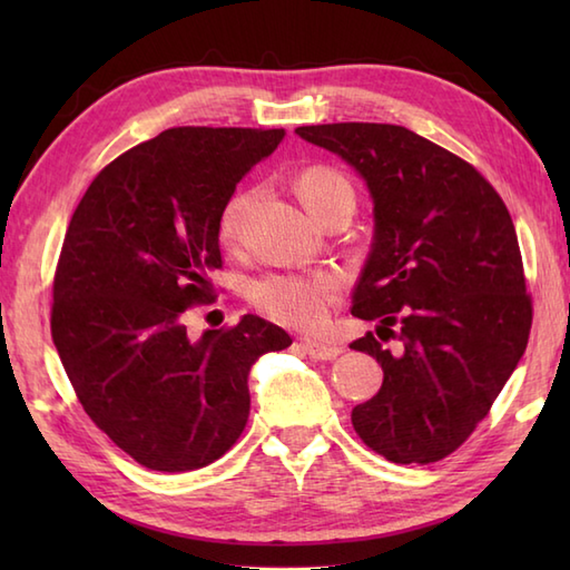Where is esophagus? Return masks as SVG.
Here are the masks:
<instances>
[{"instance_id":"obj_1","label":"esophagus","mask_w":570,"mask_h":570,"mask_svg":"<svg viewBox=\"0 0 570 570\" xmlns=\"http://www.w3.org/2000/svg\"><path fill=\"white\" fill-rule=\"evenodd\" d=\"M301 347H304V353L313 360H333L341 355V347H335L331 343L313 341V337H301Z\"/></svg>"}]
</instances>
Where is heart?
Wrapping results in <instances>:
<instances>
[{
    "mask_svg": "<svg viewBox=\"0 0 570 570\" xmlns=\"http://www.w3.org/2000/svg\"><path fill=\"white\" fill-rule=\"evenodd\" d=\"M296 193L306 210L323 223L331 213L355 208V188L350 180L331 166H308L296 176ZM252 200L249 190H235L227 198L217 220V235L225 245L239 237L242 217ZM341 278L331 272L311 274H266L252 284V301L272 321L296 331H316L328 321L331 308L341 301Z\"/></svg>",
    "mask_w": 570,
    "mask_h": 570,
    "instance_id": "1",
    "label": "heart"
}]
</instances>
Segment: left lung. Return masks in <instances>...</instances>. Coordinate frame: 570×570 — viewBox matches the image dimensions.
<instances>
[{"mask_svg": "<svg viewBox=\"0 0 570 570\" xmlns=\"http://www.w3.org/2000/svg\"><path fill=\"white\" fill-rule=\"evenodd\" d=\"M296 135L355 166L374 200L350 311L380 328L350 347L377 357L384 382L353 409V426L392 463L443 460L490 414L529 343L534 306L512 215L475 166L406 127Z\"/></svg>", "mask_w": 570, "mask_h": 570, "instance_id": "left-lung-1", "label": "left lung"}]
</instances>
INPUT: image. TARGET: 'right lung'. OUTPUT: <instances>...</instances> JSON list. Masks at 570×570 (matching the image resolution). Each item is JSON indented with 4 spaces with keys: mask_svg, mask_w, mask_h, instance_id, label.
<instances>
[{
    "mask_svg": "<svg viewBox=\"0 0 570 570\" xmlns=\"http://www.w3.org/2000/svg\"><path fill=\"white\" fill-rule=\"evenodd\" d=\"M284 129L174 127L95 176L66 229L51 333L95 426L139 465L188 472L237 443L249 367L292 345L245 316L190 341L186 311L215 301L217 220L239 178Z\"/></svg>",
    "mask_w": 570,
    "mask_h": 570,
    "instance_id": "obj_1",
    "label": "right lung"
}]
</instances>
